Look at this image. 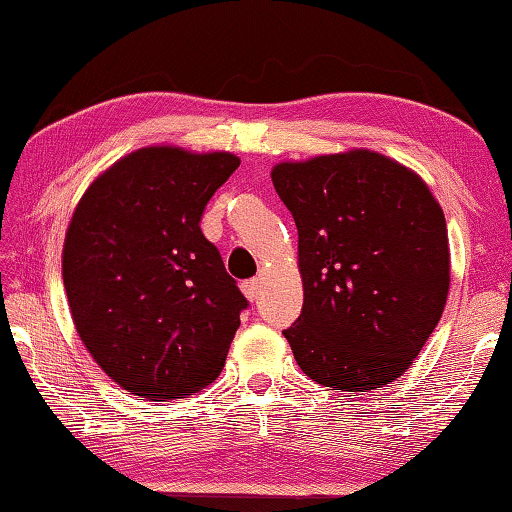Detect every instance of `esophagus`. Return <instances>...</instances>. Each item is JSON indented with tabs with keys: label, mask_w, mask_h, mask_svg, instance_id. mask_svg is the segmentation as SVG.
Wrapping results in <instances>:
<instances>
[{
	"label": "esophagus",
	"mask_w": 512,
	"mask_h": 512,
	"mask_svg": "<svg viewBox=\"0 0 512 512\" xmlns=\"http://www.w3.org/2000/svg\"><path fill=\"white\" fill-rule=\"evenodd\" d=\"M242 293L253 302V299H257L259 295V279L253 277V279H246V282H242Z\"/></svg>",
	"instance_id": "34e87169"
}]
</instances>
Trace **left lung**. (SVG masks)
<instances>
[{
  "mask_svg": "<svg viewBox=\"0 0 512 512\" xmlns=\"http://www.w3.org/2000/svg\"><path fill=\"white\" fill-rule=\"evenodd\" d=\"M299 235L304 306L284 330L299 368L368 393L406 373L444 313V210L413 170L370 150L273 168Z\"/></svg>",
  "mask_w": 512,
  "mask_h": 512,
  "instance_id": "1",
  "label": "left lung"
}]
</instances>
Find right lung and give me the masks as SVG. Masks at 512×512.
Returning <instances> with one entry per match:
<instances>
[{"label":"right lung","mask_w":512,"mask_h":512,"mask_svg":"<svg viewBox=\"0 0 512 512\" xmlns=\"http://www.w3.org/2000/svg\"><path fill=\"white\" fill-rule=\"evenodd\" d=\"M237 166L230 153L142 148L75 208L62 262L70 315L130 395L179 399L222 373L248 299L199 224Z\"/></svg>","instance_id":"1"}]
</instances>
